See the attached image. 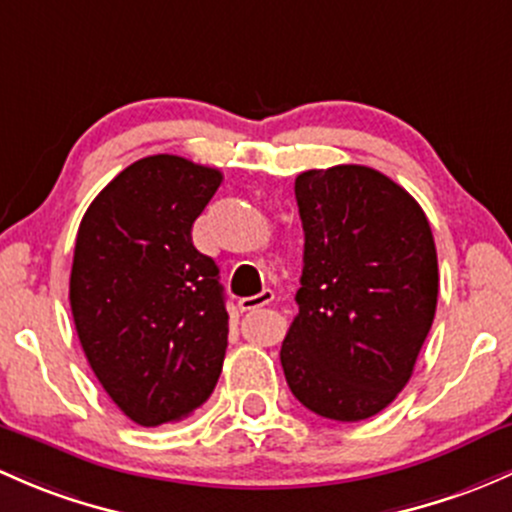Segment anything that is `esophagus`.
<instances>
[{
  "label": "esophagus",
  "mask_w": 512,
  "mask_h": 512,
  "mask_svg": "<svg viewBox=\"0 0 512 512\" xmlns=\"http://www.w3.org/2000/svg\"><path fill=\"white\" fill-rule=\"evenodd\" d=\"M274 299V292L272 289H262L260 294H255V297H245L240 299V309L242 311H252V309H260V306H267L270 301Z\"/></svg>",
  "instance_id": "34e87169"
}]
</instances>
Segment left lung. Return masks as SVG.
Returning <instances> with one entry per match:
<instances>
[{
    "mask_svg": "<svg viewBox=\"0 0 512 512\" xmlns=\"http://www.w3.org/2000/svg\"><path fill=\"white\" fill-rule=\"evenodd\" d=\"M304 228L299 314L279 351L306 410L360 422L412 378L439 294L437 247L419 203L370 166L294 181Z\"/></svg>",
    "mask_w": 512,
    "mask_h": 512,
    "instance_id": "1",
    "label": "left lung"
}]
</instances>
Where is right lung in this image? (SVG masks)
Masks as SVG:
<instances>
[{
  "label": "right lung",
  "mask_w": 512,
  "mask_h": 512,
  "mask_svg": "<svg viewBox=\"0 0 512 512\" xmlns=\"http://www.w3.org/2000/svg\"><path fill=\"white\" fill-rule=\"evenodd\" d=\"M220 181L211 166L154 154L120 171L80 220L75 331L95 378L142 427L196 412L223 370V284L191 240Z\"/></svg>",
  "instance_id": "right-lung-1"
}]
</instances>
